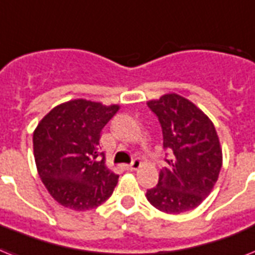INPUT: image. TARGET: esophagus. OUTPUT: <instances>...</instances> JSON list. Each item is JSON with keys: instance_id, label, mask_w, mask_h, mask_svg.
<instances>
[{"instance_id": "1", "label": "esophagus", "mask_w": 255, "mask_h": 255, "mask_svg": "<svg viewBox=\"0 0 255 255\" xmlns=\"http://www.w3.org/2000/svg\"><path fill=\"white\" fill-rule=\"evenodd\" d=\"M126 167H127V170H131V171L137 170V169H140V167H141V161L136 158V160L132 161L129 165H126Z\"/></svg>"}]
</instances>
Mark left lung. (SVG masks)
<instances>
[{"instance_id": "1", "label": "left lung", "mask_w": 255, "mask_h": 255, "mask_svg": "<svg viewBox=\"0 0 255 255\" xmlns=\"http://www.w3.org/2000/svg\"><path fill=\"white\" fill-rule=\"evenodd\" d=\"M162 127L163 148L173 152L146 199L165 214L191 211L210 195L223 165L216 128L195 103L175 93L148 101Z\"/></svg>"}]
</instances>
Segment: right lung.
Segmentation results:
<instances>
[{"label": "right lung", "instance_id": "add662e5", "mask_svg": "<svg viewBox=\"0 0 255 255\" xmlns=\"http://www.w3.org/2000/svg\"><path fill=\"white\" fill-rule=\"evenodd\" d=\"M119 109V105L72 99L53 107L39 122L32 136L35 163L41 182L59 204L89 211L113 194L119 175L106 166L99 138Z\"/></svg>", "mask_w": 255, "mask_h": 255}]
</instances>
